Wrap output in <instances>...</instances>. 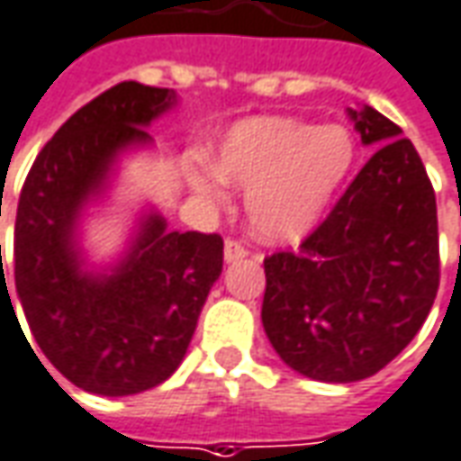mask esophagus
Instances as JSON below:
<instances>
[{
    "label": "esophagus",
    "mask_w": 461,
    "mask_h": 461,
    "mask_svg": "<svg viewBox=\"0 0 461 461\" xmlns=\"http://www.w3.org/2000/svg\"><path fill=\"white\" fill-rule=\"evenodd\" d=\"M249 255V249L244 247V244L234 242V240H227V244H224V259L227 262H237V259H242V257Z\"/></svg>",
    "instance_id": "esophagus-1"
}]
</instances>
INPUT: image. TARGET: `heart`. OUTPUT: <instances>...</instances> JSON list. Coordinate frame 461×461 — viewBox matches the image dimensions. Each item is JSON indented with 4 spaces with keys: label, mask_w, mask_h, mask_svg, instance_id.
<instances>
[{
    "label": "heart",
    "mask_w": 461,
    "mask_h": 461,
    "mask_svg": "<svg viewBox=\"0 0 461 461\" xmlns=\"http://www.w3.org/2000/svg\"><path fill=\"white\" fill-rule=\"evenodd\" d=\"M356 166V140L343 125L249 118L231 128L209 158L191 168L194 191L224 204L221 184L244 189L249 224L267 240L295 242L321 224Z\"/></svg>",
    "instance_id": "obj_1"
}]
</instances>
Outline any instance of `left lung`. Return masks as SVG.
<instances>
[{
    "label": "left lung",
    "instance_id": "obj_1",
    "mask_svg": "<svg viewBox=\"0 0 461 461\" xmlns=\"http://www.w3.org/2000/svg\"><path fill=\"white\" fill-rule=\"evenodd\" d=\"M348 118L378 151L297 252L265 259V333L293 371L322 384L378 374L439 290L437 199L414 143L368 105Z\"/></svg>",
    "mask_w": 461,
    "mask_h": 461
}]
</instances>
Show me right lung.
I'll return each mask as SVG.
<instances>
[{
	"instance_id": "1",
	"label": "right lung",
	"mask_w": 461,
	"mask_h": 461,
	"mask_svg": "<svg viewBox=\"0 0 461 461\" xmlns=\"http://www.w3.org/2000/svg\"><path fill=\"white\" fill-rule=\"evenodd\" d=\"M174 105L168 87L118 83L62 123L22 186L14 285L24 318L47 361L100 396L164 384L221 275L219 234L168 231L153 209L108 270H87L80 247L83 212L108 191L121 153L151 146L146 128ZM0 287L9 300L5 270Z\"/></svg>"
}]
</instances>
